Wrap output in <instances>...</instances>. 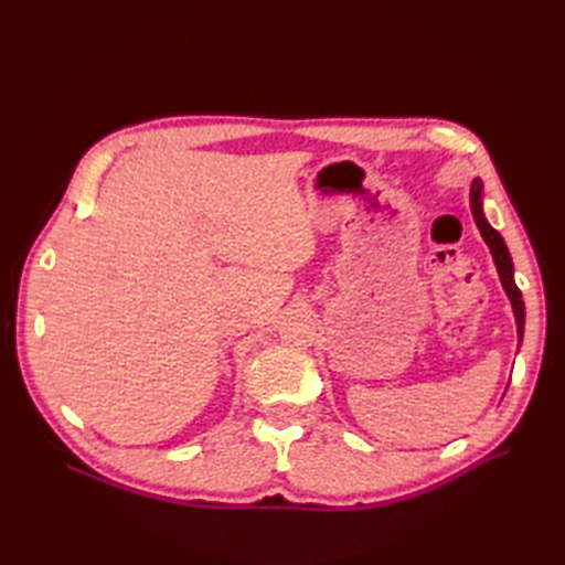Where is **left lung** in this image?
Wrapping results in <instances>:
<instances>
[{"label":"left lung","instance_id":"left-lung-1","mask_svg":"<svg viewBox=\"0 0 565 565\" xmlns=\"http://www.w3.org/2000/svg\"><path fill=\"white\" fill-rule=\"evenodd\" d=\"M481 181L473 179L471 183V214H473V221L478 231H481L486 245L490 247V254L494 259V266H498V273H500V280H502V287L504 292L511 301V309H514V318H516V330H519V341L523 339V324H525V309H523V297H521V289L516 287V280H514V264H511V256H509V249L502 241V235L494 231L488 218L483 214V202H481Z\"/></svg>","mask_w":565,"mask_h":565}]
</instances>
